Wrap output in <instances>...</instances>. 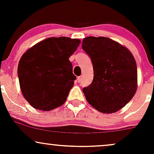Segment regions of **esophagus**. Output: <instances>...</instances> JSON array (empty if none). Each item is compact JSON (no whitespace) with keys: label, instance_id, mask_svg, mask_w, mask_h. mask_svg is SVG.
<instances>
[{"label":"esophagus","instance_id":"esophagus-1","mask_svg":"<svg viewBox=\"0 0 154 154\" xmlns=\"http://www.w3.org/2000/svg\"><path fill=\"white\" fill-rule=\"evenodd\" d=\"M82 76H79V77H77V81H78V82H82Z\"/></svg>","mask_w":154,"mask_h":154}]
</instances>
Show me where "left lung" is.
Wrapping results in <instances>:
<instances>
[{
    "mask_svg": "<svg viewBox=\"0 0 154 154\" xmlns=\"http://www.w3.org/2000/svg\"><path fill=\"white\" fill-rule=\"evenodd\" d=\"M82 49L91 57L93 79L82 91L88 102L102 113H114L132 99L137 90L134 56L117 42L104 37L83 39Z\"/></svg>",
    "mask_w": 154,
    "mask_h": 154,
    "instance_id": "obj_1",
    "label": "left lung"
}]
</instances>
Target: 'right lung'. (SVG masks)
I'll list each match as a JSON object with an SVG mask.
<instances>
[{"instance_id": "add662e5", "label": "right lung", "mask_w": 154, "mask_h": 154, "mask_svg": "<svg viewBox=\"0 0 154 154\" xmlns=\"http://www.w3.org/2000/svg\"><path fill=\"white\" fill-rule=\"evenodd\" d=\"M79 43V39L49 38L23 54L17 73L22 94L32 106L49 111L64 103L76 79L69 58Z\"/></svg>"}]
</instances>
